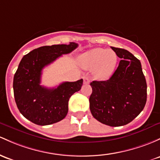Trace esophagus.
<instances>
[{
    "label": "esophagus",
    "mask_w": 160,
    "mask_h": 160,
    "mask_svg": "<svg viewBox=\"0 0 160 160\" xmlns=\"http://www.w3.org/2000/svg\"><path fill=\"white\" fill-rule=\"evenodd\" d=\"M83 83L84 84H89V79L87 76H83Z\"/></svg>",
    "instance_id": "obj_1"
}]
</instances>
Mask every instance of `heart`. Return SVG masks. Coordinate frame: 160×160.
Instances as JSON below:
<instances>
[{"label":"heart","mask_w":160,"mask_h":160,"mask_svg":"<svg viewBox=\"0 0 160 160\" xmlns=\"http://www.w3.org/2000/svg\"><path fill=\"white\" fill-rule=\"evenodd\" d=\"M118 54L112 49L96 48L84 52L79 57L80 67L87 70H92L96 79L106 80L113 74L118 63Z\"/></svg>","instance_id":"heart-1"}]
</instances>
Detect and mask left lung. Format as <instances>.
<instances>
[{"mask_svg":"<svg viewBox=\"0 0 160 160\" xmlns=\"http://www.w3.org/2000/svg\"><path fill=\"white\" fill-rule=\"evenodd\" d=\"M111 48L121 61L108 80L90 83L89 108L99 122L118 127L132 122L143 109L147 87L140 61L125 49Z\"/></svg>","mask_w":160,"mask_h":160,"instance_id":"left-lung-1","label":"left lung"}]
</instances>
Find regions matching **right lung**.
I'll return each mask as SVG.
<instances>
[{
    "label": "right lung",
    "instance_id": "right-lung-1",
    "mask_svg": "<svg viewBox=\"0 0 160 160\" xmlns=\"http://www.w3.org/2000/svg\"><path fill=\"white\" fill-rule=\"evenodd\" d=\"M78 44L53 45L36 48L22 57L13 77V93L20 113L34 124L48 125L66 117L68 101L83 85V79L64 82L56 88L40 85L42 71L62 54H69Z\"/></svg>",
    "mask_w": 160,
    "mask_h": 160
}]
</instances>
